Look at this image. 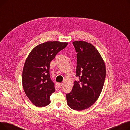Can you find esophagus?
<instances>
[{
	"instance_id": "esophagus-1",
	"label": "esophagus",
	"mask_w": 130,
	"mask_h": 130,
	"mask_svg": "<svg viewBox=\"0 0 130 130\" xmlns=\"http://www.w3.org/2000/svg\"><path fill=\"white\" fill-rule=\"evenodd\" d=\"M62 85H63V83H58V86L59 87H60L61 86H62Z\"/></svg>"
}]
</instances>
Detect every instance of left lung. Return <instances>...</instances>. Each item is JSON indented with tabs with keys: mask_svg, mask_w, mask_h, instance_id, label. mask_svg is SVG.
I'll list each match as a JSON object with an SVG mask.
<instances>
[{
	"mask_svg": "<svg viewBox=\"0 0 130 130\" xmlns=\"http://www.w3.org/2000/svg\"><path fill=\"white\" fill-rule=\"evenodd\" d=\"M73 44L77 53L76 76L72 91L66 94L68 105L76 111L91 106L100 96L106 76L104 61L92 44L84 41H75Z\"/></svg>",
	"mask_w": 130,
	"mask_h": 130,
	"instance_id": "obj_1",
	"label": "left lung"
}]
</instances>
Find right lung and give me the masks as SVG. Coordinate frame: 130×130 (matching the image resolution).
<instances>
[{
	"instance_id": "add662e5",
	"label": "right lung",
	"mask_w": 130,
	"mask_h": 130,
	"mask_svg": "<svg viewBox=\"0 0 130 130\" xmlns=\"http://www.w3.org/2000/svg\"><path fill=\"white\" fill-rule=\"evenodd\" d=\"M67 44L58 41L39 44L26 58L22 74L23 86L26 96L37 107L46 106L51 103V95L55 91L50 78L51 61Z\"/></svg>"
}]
</instances>
